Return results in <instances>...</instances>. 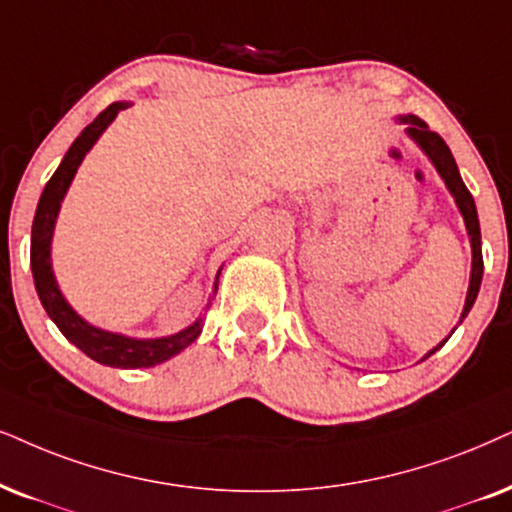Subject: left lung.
<instances>
[{
    "instance_id": "8db88e82",
    "label": "left lung",
    "mask_w": 512,
    "mask_h": 512,
    "mask_svg": "<svg viewBox=\"0 0 512 512\" xmlns=\"http://www.w3.org/2000/svg\"><path fill=\"white\" fill-rule=\"evenodd\" d=\"M397 122L399 125L406 127V134L416 141L420 151L430 158V163L435 165V170L442 181L446 184V189H449L451 196L456 200V208L458 212L463 215V222H465V229H468V238H470V248H472V269H470V286H468V295H465V304H463V312H461V321L463 323L465 316L472 309V304L477 300V293H480V283H482V271H484V262H482V234H480V219H477V208H475V200H472L470 191L465 189L463 179H461V172H458V165L454 160V155H451L449 146L444 144V139L439 137L437 132H430V127L425 125L423 120L418 118V115H397ZM454 333V331H451ZM451 335H446V338L439 342L437 347H432L425 357H432V354L437 352V349L444 347V342L449 340ZM423 357V359H425Z\"/></svg>"
}]
</instances>
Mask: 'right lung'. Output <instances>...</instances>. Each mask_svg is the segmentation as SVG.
Masks as SVG:
<instances>
[{"instance_id": "1", "label": "right lung", "mask_w": 512, "mask_h": 512, "mask_svg": "<svg viewBox=\"0 0 512 512\" xmlns=\"http://www.w3.org/2000/svg\"><path fill=\"white\" fill-rule=\"evenodd\" d=\"M132 106L129 101H115L106 111L94 118L92 125L82 129V134L73 141L68 153L63 155L58 170L51 174V179L44 186L40 203H37L35 222H32V238H30V267L32 278H35L37 295H40L42 307L47 309L49 319L56 323L58 331L80 347L89 359L99 361L103 366L113 368H151L163 364V361L172 359L181 349H186L193 340L203 331V314L198 316L191 326L184 331L165 335V338H129V335L103 331V328L92 326L84 321L80 314L70 307V302L63 297L61 288H58L54 269H51V238H54L56 219L61 212V203L73 184L77 167L82 165L84 155L92 151V146L99 141V137L106 132V127L118 118L120 111ZM222 269L217 271L215 286H212V295L217 293V278ZM212 295L205 309H210Z\"/></svg>"}]
</instances>
